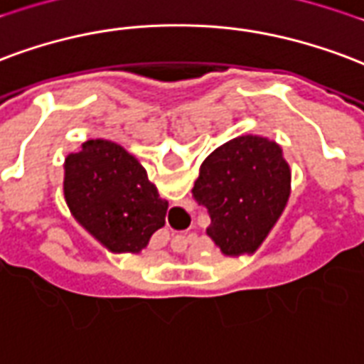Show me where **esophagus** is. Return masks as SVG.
Listing matches in <instances>:
<instances>
[{"mask_svg": "<svg viewBox=\"0 0 364 364\" xmlns=\"http://www.w3.org/2000/svg\"><path fill=\"white\" fill-rule=\"evenodd\" d=\"M189 239H191V235H181V237H179V241H181V250L187 249V245H189Z\"/></svg>", "mask_w": 364, "mask_h": 364, "instance_id": "esophagus-1", "label": "esophagus"}]
</instances>
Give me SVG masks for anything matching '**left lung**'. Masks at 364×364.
Wrapping results in <instances>:
<instances>
[{
  "instance_id": "obj_1",
  "label": "left lung",
  "mask_w": 364,
  "mask_h": 364,
  "mask_svg": "<svg viewBox=\"0 0 364 364\" xmlns=\"http://www.w3.org/2000/svg\"><path fill=\"white\" fill-rule=\"evenodd\" d=\"M289 166L262 136H237L203 161L193 198L208 210L206 233L223 255L250 252L264 241L289 198Z\"/></svg>"
}]
</instances>
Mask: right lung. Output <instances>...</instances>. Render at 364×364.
Returning a JSON list of instances; mask_svg holds the SVG:
<instances>
[{"instance_id":"right-lung-1","label":"right lung","mask_w":364,"mask_h":364,"mask_svg":"<svg viewBox=\"0 0 364 364\" xmlns=\"http://www.w3.org/2000/svg\"><path fill=\"white\" fill-rule=\"evenodd\" d=\"M63 187L73 216L114 252H139L166 223L168 200L114 142L88 141L67 156Z\"/></svg>"}]
</instances>
